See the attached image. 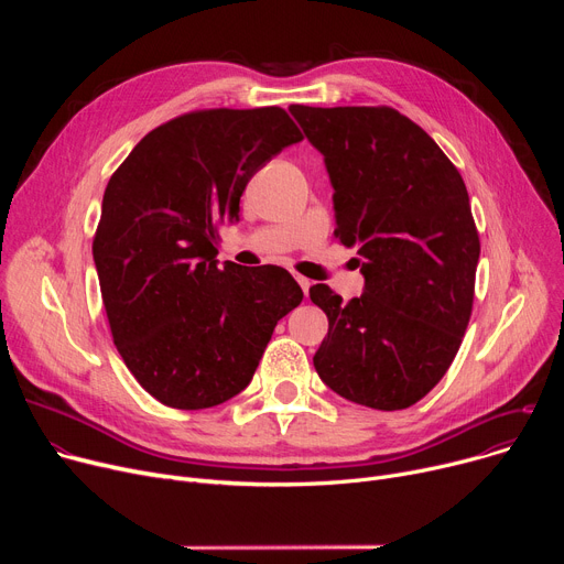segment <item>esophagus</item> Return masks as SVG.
<instances>
[{
  "label": "esophagus",
  "instance_id": "esophagus-1",
  "mask_svg": "<svg viewBox=\"0 0 564 564\" xmlns=\"http://www.w3.org/2000/svg\"><path fill=\"white\" fill-rule=\"evenodd\" d=\"M294 279H297V283H300V285H302V290H304V294H306V297H308V288H311V285H313V283H311V281H308V279H306V276H300V274H297V276H294Z\"/></svg>",
  "mask_w": 564,
  "mask_h": 564
}]
</instances>
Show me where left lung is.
Instances as JSON below:
<instances>
[{
	"instance_id": "left-lung-1",
	"label": "left lung",
	"mask_w": 564,
	"mask_h": 564,
	"mask_svg": "<svg viewBox=\"0 0 564 564\" xmlns=\"http://www.w3.org/2000/svg\"><path fill=\"white\" fill-rule=\"evenodd\" d=\"M324 155L336 237L364 258L366 288L347 304L324 283L329 317L313 364L349 402L398 411L448 372L468 327L480 237L457 166L393 107L290 105Z\"/></svg>"
}]
</instances>
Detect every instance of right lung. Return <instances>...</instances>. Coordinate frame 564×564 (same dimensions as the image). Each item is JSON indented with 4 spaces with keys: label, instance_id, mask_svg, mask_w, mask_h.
Here are the masks:
<instances>
[{
    "label": "right lung",
    "instance_id": "1",
    "mask_svg": "<svg viewBox=\"0 0 564 564\" xmlns=\"http://www.w3.org/2000/svg\"><path fill=\"white\" fill-rule=\"evenodd\" d=\"M281 107L198 109L148 132L109 177L94 237L113 345L173 409L245 391L276 322L304 292L283 267H217L251 175L302 141Z\"/></svg>",
    "mask_w": 564,
    "mask_h": 564
}]
</instances>
